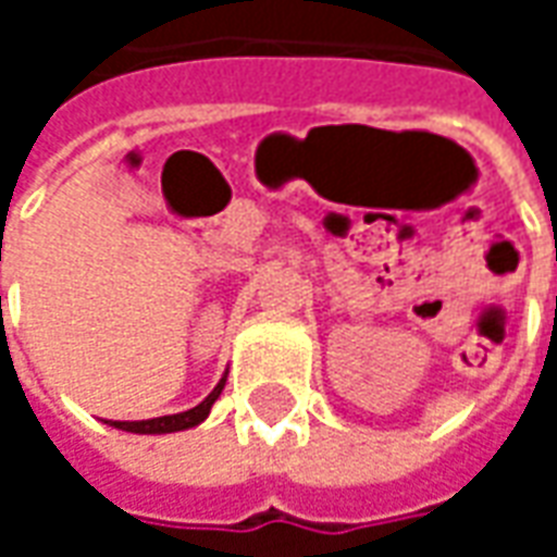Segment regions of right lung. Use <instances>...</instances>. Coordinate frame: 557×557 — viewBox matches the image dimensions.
Segmentation results:
<instances>
[{"label":"right lung","instance_id":"right-lung-1","mask_svg":"<svg viewBox=\"0 0 557 557\" xmlns=\"http://www.w3.org/2000/svg\"><path fill=\"white\" fill-rule=\"evenodd\" d=\"M226 385V375L220 379L218 387L208 394L199 406L194 409L182 411V414H163V418H151V420H113L115 430H125V432H139V435H160V432H182L190 430L196 423H202L208 418V411L214 406V399L220 397V391Z\"/></svg>","mask_w":557,"mask_h":557}]
</instances>
